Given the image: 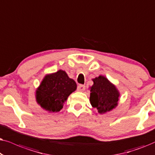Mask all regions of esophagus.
<instances>
[{"label":"esophagus","mask_w":155,"mask_h":155,"mask_svg":"<svg viewBox=\"0 0 155 155\" xmlns=\"http://www.w3.org/2000/svg\"><path fill=\"white\" fill-rule=\"evenodd\" d=\"M85 88H86L85 85H82V84H79L77 87V89L79 91H84L85 90Z\"/></svg>","instance_id":"1"}]
</instances>
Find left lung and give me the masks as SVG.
<instances>
[{
	"label": "left lung",
	"mask_w": 155,
	"mask_h": 155,
	"mask_svg": "<svg viewBox=\"0 0 155 155\" xmlns=\"http://www.w3.org/2000/svg\"><path fill=\"white\" fill-rule=\"evenodd\" d=\"M94 85L91 87L90 102L101 114L110 111L117 106L120 93L112 83L104 76L93 79Z\"/></svg>",
	"instance_id": "left-lung-1"
}]
</instances>
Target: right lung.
<instances>
[{
	"label": "right lung",
	"mask_w": 155,
	"mask_h": 155,
	"mask_svg": "<svg viewBox=\"0 0 155 155\" xmlns=\"http://www.w3.org/2000/svg\"><path fill=\"white\" fill-rule=\"evenodd\" d=\"M76 86L74 80L70 79L64 71L59 70L45 76L36 90V101L45 110L59 112Z\"/></svg>",
	"instance_id": "right-lung-1"
}]
</instances>
